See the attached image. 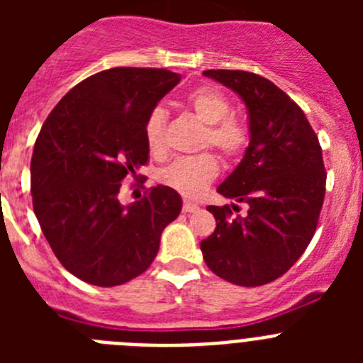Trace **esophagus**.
I'll return each mask as SVG.
<instances>
[{
	"instance_id": "esophagus-1",
	"label": "esophagus",
	"mask_w": 363,
	"mask_h": 363,
	"mask_svg": "<svg viewBox=\"0 0 363 363\" xmlns=\"http://www.w3.org/2000/svg\"><path fill=\"white\" fill-rule=\"evenodd\" d=\"M198 209H200V207H198L194 201H189V200L184 201V213H194V211Z\"/></svg>"
}]
</instances>
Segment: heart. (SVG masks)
Listing matches in <instances>:
<instances>
[{
  "label": "heart",
  "instance_id": "1",
  "mask_svg": "<svg viewBox=\"0 0 363 363\" xmlns=\"http://www.w3.org/2000/svg\"><path fill=\"white\" fill-rule=\"evenodd\" d=\"M187 105L194 116L205 123L201 147H214L227 160H234L245 152L251 133L240 118L233 116L230 101L214 86H200L187 96ZM167 111L154 107L145 120V142L150 152L162 154L165 149ZM220 171L216 156L201 152L196 156L178 158L160 172V182L174 189L184 196H196L198 192L213 182Z\"/></svg>",
  "mask_w": 363,
  "mask_h": 363
}]
</instances>
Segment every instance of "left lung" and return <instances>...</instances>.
Wrapping results in <instances>:
<instances>
[{
  "instance_id": "left-lung-1",
  "label": "left lung",
  "mask_w": 363,
  "mask_h": 363,
  "mask_svg": "<svg viewBox=\"0 0 363 363\" xmlns=\"http://www.w3.org/2000/svg\"><path fill=\"white\" fill-rule=\"evenodd\" d=\"M245 101L251 142L240 165L218 187L249 205H209L216 229L200 243L207 267L223 280L258 287L277 280L303 255L318 225L325 167L306 114L267 78L245 70H203Z\"/></svg>"
}]
</instances>
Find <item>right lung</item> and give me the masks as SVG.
<instances>
[{
  "label": "right lung",
  "mask_w": 363,
  "mask_h": 363,
  "mask_svg": "<svg viewBox=\"0 0 363 363\" xmlns=\"http://www.w3.org/2000/svg\"><path fill=\"white\" fill-rule=\"evenodd\" d=\"M179 83L165 69L116 67L70 89L38 134L30 192L45 238L74 277L114 287L140 277L182 211L165 185L121 205V182L149 162L145 120Z\"/></svg>",
  "instance_id": "1"
}]
</instances>
